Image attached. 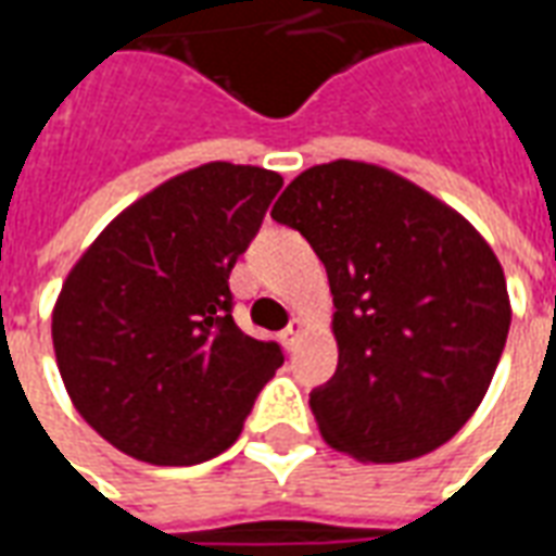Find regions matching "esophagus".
<instances>
[{
	"instance_id": "34e87169",
	"label": "esophagus",
	"mask_w": 556,
	"mask_h": 556,
	"mask_svg": "<svg viewBox=\"0 0 556 556\" xmlns=\"http://www.w3.org/2000/svg\"><path fill=\"white\" fill-rule=\"evenodd\" d=\"M302 332H305V323L299 320H290V326H287L285 332H281V341H285V348L293 353V350L299 348V341H302Z\"/></svg>"
}]
</instances>
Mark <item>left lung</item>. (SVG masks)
<instances>
[{
	"label": "left lung",
	"mask_w": 556,
	"mask_h": 556,
	"mask_svg": "<svg viewBox=\"0 0 556 556\" xmlns=\"http://www.w3.org/2000/svg\"><path fill=\"white\" fill-rule=\"evenodd\" d=\"M271 218L305 236L329 275L338 368L311 392L323 440L392 464L458 434L511 323L503 266L473 224L362 161L299 173Z\"/></svg>",
	"instance_id": "1"
}]
</instances>
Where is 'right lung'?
Masks as SVG:
<instances>
[{"label": "right lung", "mask_w": 556, "mask_h": 556, "mask_svg": "<svg viewBox=\"0 0 556 556\" xmlns=\"http://www.w3.org/2000/svg\"><path fill=\"white\" fill-rule=\"evenodd\" d=\"M278 173L212 161L140 197L68 271L53 350L74 407L146 464L188 467L242 434L281 368L233 320L230 271L281 191Z\"/></svg>", "instance_id": "obj_1"}]
</instances>
